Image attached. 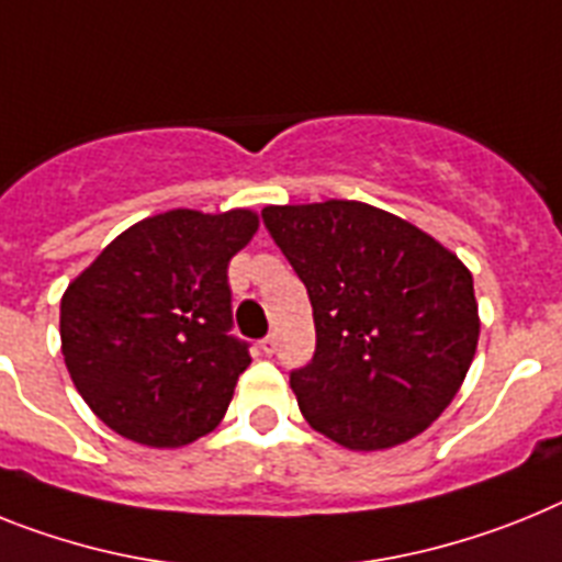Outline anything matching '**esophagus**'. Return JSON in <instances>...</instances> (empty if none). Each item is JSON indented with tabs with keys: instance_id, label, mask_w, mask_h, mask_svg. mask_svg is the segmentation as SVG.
Listing matches in <instances>:
<instances>
[{
	"instance_id": "obj_1",
	"label": "esophagus",
	"mask_w": 562,
	"mask_h": 562,
	"mask_svg": "<svg viewBox=\"0 0 562 562\" xmlns=\"http://www.w3.org/2000/svg\"><path fill=\"white\" fill-rule=\"evenodd\" d=\"M258 347H261L263 355L276 352V335H267V338H261V344H258Z\"/></svg>"
}]
</instances>
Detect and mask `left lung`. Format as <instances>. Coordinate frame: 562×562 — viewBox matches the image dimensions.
<instances>
[{"instance_id": "left-lung-1", "label": "left lung", "mask_w": 562, "mask_h": 562, "mask_svg": "<svg viewBox=\"0 0 562 562\" xmlns=\"http://www.w3.org/2000/svg\"><path fill=\"white\" fill-rule=\"evenodd\" d=\"M261 218L313 304V361L290 372L306 424L355 452L420 435L472 367V272L424 229L363 201L263 207Z\"/></svg>"}]
</instances>
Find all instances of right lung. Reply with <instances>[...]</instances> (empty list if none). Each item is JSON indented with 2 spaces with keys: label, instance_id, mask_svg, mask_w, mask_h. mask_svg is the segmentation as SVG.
<instances>
[{
  "label": "right lung",
  "instance_id": "1",
  "mask_svg": "<svg viewBox=\"0 0 562 562\" xmlns=\"http://www.w3.org/2000/svg\"><path fill=\"white\" fill-rule=\"evenodd\" d=\"M258 229L252 210H167L133 224L61 295V355L93 415L156 449L222 424L247 340L233 329L229 258Z\"/></svg>",
  "mask_w": 562,
  "mask_h": 562
}]
</instances>
